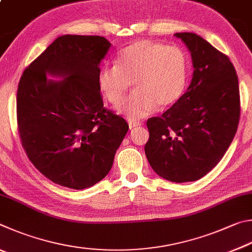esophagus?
<instances>
[{
    "label": "esophagus",
    "instance_id": "obj_1",
    "mask_svg": "<svg viewBox=\"0 0 252 252\" xmlns=\"http://www.w3.org/2000/svg\"><path fill=\"white\" fill-rule=\"evenodd\" d=\"M140 125H142V124H140L139 122H129V123H128L129 129H134L135 127H138V126H140Z\"/></svg>",
    "mask_w": 252,
    "mask_h": 252
}]
</instances>
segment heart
I'll return each instance as SVG.
<instances>
[{
  "mask_svg": "<svg viewBox=\"0 0 252 252\" xmlns=\"http://www.w3.org/2000/svg\"><path fill=\"white\" fill-rule=\"evenodd\" d=\"M187 78V59L177 46H165L151 39H139L124 47L116 64L101 66L97 86L117 106L133 81L135 91L118 110L130 121H139L159 105L167 107L182 96Z\"/></svg>",
  "mask_w": 252,
  "mask_h": 252,
  "instance_id": "heart-1",
  "label": "heart"
}]
</instances>
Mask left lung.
<instances>
[{"label":"left lung","mask_w":252,"mask_h":252,"mask_svg":"<svg viewBox=\"0 0 252 252\" xmlns=\"http://www.w3.org/2000/svg\"><path fill=\"white\" fill-rule=\"evenodd\" d=\"M191 53L187 92L160 117L147 119L145 154L157 175L195 182L221 160L240 119L239 83L227 55L195 33H176Z\"/></svg>","instance_id":"1"}]
</instances>
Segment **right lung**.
<instances>
[{"label": "right lung", "mask_w": 252, "mask_h": 252, "mask_svg": "<svg viewBox=\"0 0 252 252\" xmlns=\"http://www.w3.org/2000/svg\"><path fill=\"white\" fill-rule=\"evenodd\" d=\"M110 43L98 35L57 37L24 69L16 96L21 144L31 162L54 184L94 186L109 173L128 130L104 107L97 86ZM46 73L63 81L47 80Z\"/></svg>", "instance_id": "1"}]
</instances>
